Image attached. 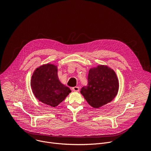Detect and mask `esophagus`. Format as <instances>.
<instances>
[{
  "label": "esophagus",
  "mask_w": 151,
  "mask_h": 151,
  "mask_svg": "<svg viewBox=\"0 0 151 151\" xmlns=\"http://www.w3.org/2000/svg\"><path fill=\"white\" fill-rule=\"evenodd\" d=\"M72 90L75 92H78L79 91V87H74L72 88Z\"/></svg>",
  "instance_id": "obj_1"
}]
</instances>
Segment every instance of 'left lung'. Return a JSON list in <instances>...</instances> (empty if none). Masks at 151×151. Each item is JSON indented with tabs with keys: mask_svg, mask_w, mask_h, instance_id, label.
Listing matches in <instances>:
<instances>
[{
	"mask_svg": "<svg viewBox=\"0 0 151 151\" xmlns=\"http://www.w3.org/2000/svg\"><path fill=\"white\" fill-rule=\"evenodd\" d=\"M88 83L81 93L88 104L99 108L111 102L119 90V81L115 72L106 65H98L89 70Z\"/></svg>",
	"mask_w": 151,
	"mask_h": 151,
	"instance_id": "1",
	"label": "left lung"
}]
</instances>
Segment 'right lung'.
<instances>
[{"label":"right lung","mask_w":151,"mask_h":151,"mask_svg":"<svg viewBox=\"0 0 151 151\" xmlns=\"http://www.w3.org/2000/svg\"><path fill=\"white\" fill-rule=\"evenodd\" d=\"M57 66L47 63L33 72L30 85L35 97L40 102L52 107L57 106L71 92L63 84L57 75Z\"/></svg>","instance_id":"right-lung-1"}]
</instances>
